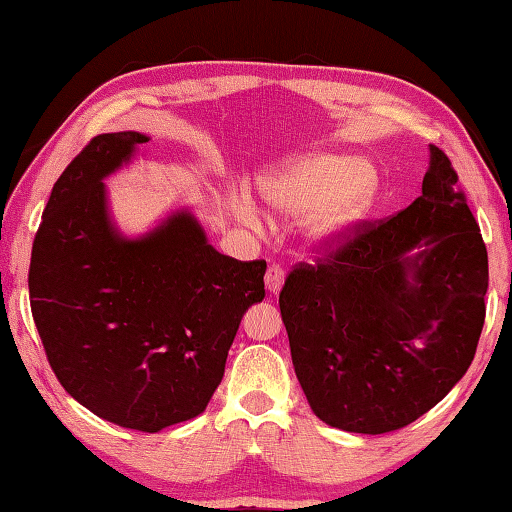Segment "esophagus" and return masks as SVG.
I'll use <instances>...</instances> for the list:
<instances>
[{
    "label": "esophagus",
    "instance_id": "1",
    "mask_svg": "<svg viewBox=\"0 0 512 512\" xmlns=\"http://www.w3.org/2000/svg\"><path fill=\"white\" fill-rule=\"evenodd\" d=\"M282 284H284V268L280 264L268 266V271H266V289L271 291V293H280Z\"/></svg>",
    "mask_w": 512,
    "mask_h": 512
}]
</instances>
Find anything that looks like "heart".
<instances>
[{"instance_id": "obj_1", "label": "heart", "mask_w": 512, "mask_h": 512, "mask_svg": "<svg viewBox=\"0 0 512 512\" xmlns=\"http://www.w3.org/2000/svg\"><path fill=\"white\" fill-rule=\"evenodd\" d=\"M266 203L280 214L307 209L305 230L316 246L334 248L352 237L377 198V173L354 155L314 153L282 162L259 180ZM241 219H255V205L241 198Z\"/></svg>"}]
</instances>
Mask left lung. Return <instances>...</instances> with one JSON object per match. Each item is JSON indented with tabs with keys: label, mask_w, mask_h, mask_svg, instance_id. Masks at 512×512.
I'll list each match as a JSON object with an SVG mask.
<instances>
[{
	"label": "left lung",
	"mask_w": 512,
	"mask_h": 512,
	"mask_svg": "<svg viewBox=\"0 0 512 512\" xmlns=\"http://www.w3.org/2000/svg\"><path fill=\"white\" fill-rule=\"evenodd\" d=\"M429 153L422 196L391 219L361 223L314 266L298 264L280 291L296 377L329 427L402 429L474 359L488 250L452 162L433 144Z\"/></svg>",
	"instance_id": "8db88e82"
}]
</instances>
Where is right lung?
<instances>
[{"label": "right lung", "instance_id": "add662e5", "mask_svg": "<svg viewBox=\"0 0 512 512\" xmlns=\"http://www.w3.org/2000/svg\"><path fill=\"white\" fill-rule=\"evenodd\" d=\"M149 137L103 133L67 164L33 239L31 314L51 370L99 418L155 433L205 411L246 309L264 300V259L207 244L189 210L128 239L103 178Z\"/></svg>", "mask_w": 512, "mask_h": 512}]
</instances>
